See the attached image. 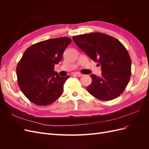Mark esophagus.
<instances>
[{
  "instance_id": "obj_1",
  "label": "esophagus",
  "mask_w": 149,
  "mask_h": 149,
  "mask_svg": "<svg viewBox=\"0 0 149 149\" xmlns=\"http://www.w3.org/2000/svg\"><path fill=\"white\" fill-rule=\"evenodd\" d=\"M74 75L76 76H78V77H81V76L83 75V74L79 73V72H76V73H74Z\"/></svg>"
}]
</instances>
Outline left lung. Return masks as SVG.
Segmentation results:
<instances>
[{
    "mask_svg": "<svg viewBox=\"0 0 149 149\" xmlns=\"http://www.w3.org/2000/svg\"><path fill=\"white\" fill-rule=\"evenodd\" d=\"M73 41L94 61L101 66V76L91 74L88 91L98 100L110 101L123 93L131 74V60L118 40L102 33H91L73 37Z\"/></svg>",
    "mask_w": 149,
    "mask_h": 149,
    "instance_id": "left-lung-1",
    "label": "left lung"
}]
</instances>
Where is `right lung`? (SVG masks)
<instances>
[{
  "label": "right lung",
  "mask_w": 149,
  "mask_h": 149,
  "mask_svg": "<svg viewBox=\"0 0 149 149\" xmlns=\"http://www.w3.org/2000/svg\"><path fill=\"white\" fill-rule=\"evenodd\" d=\"M71 42L68 37L42 41L26 49L17 67L19 86L24 95L35 104L47 106L61 95L70 76L61 77L54 71L65 49Z\"/></svg>",
  "instance_id": "add662e5"
}]
</instances>
